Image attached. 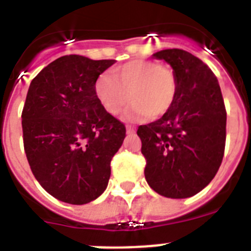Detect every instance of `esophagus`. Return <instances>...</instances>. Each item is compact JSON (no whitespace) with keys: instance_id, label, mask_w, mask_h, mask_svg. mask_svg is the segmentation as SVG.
I'll return each instance as SVG.
<instances>
[{"instance_id":"1","label":"esophagus","mask_w":251,"mask_h":251,"mask_svg":"<svg viewBox=\"0 0 251 251\" xmlns=\"http://www.w3.org/2000/svg\"><path fill=\"white\" fill-rule=\"evenodd\" d=\"M126 130H127V134H132V132H135V127L131 125L126 126Z\"/></svg>"}]
</instances>
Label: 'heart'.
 <instances>
[{"instance_id":"b5f03b06","label":"heart","mask_w":251,"mask_h":251,"mask_svg":"<svg viewBox=\"0 0 251 251\" xmlns=\"http://www.w3.org/2000/svg\"><path fill=\"white\" fill-rule=\"evenodd\" d=\"M94 90L109 115H119L131 100L130 115L156 120L174 104L178 81L170 67L152 60H131L113 68L112 76L99 77Z\"/></svg>"}]
</instances>
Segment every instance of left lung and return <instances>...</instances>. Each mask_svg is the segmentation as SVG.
Instances as JSON below:
<instances>
[{
    "mask_svg": "<svg viewBox=\"0 0 251 251\" xmlns=\"http://www.w3.org/2000/svg\"><path fill=\"white\" fill-rule=\"evenodd\" d=\"M174 69L178 91L170 111L138 127L147 183L161 196L187 199L217 174L226 147L227 112L211 69L179 49L153 54Z\"/></svg>",
    "mask_w": 251,
    "mask_h": 251,
    "instance_id": "left-lung-1",
    "label": "left lung"
}]
</instances>
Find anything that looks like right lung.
I'll return each mask as SVG.
<instances>
[{"label": "right lung", "instance_id": "obj_1", "mask_svg": "<svg viewBox=\"0 0 251 251\" xmlns=\"http://www.w3.org/2000/svg\"><path fill=\"white\" fill-rule=\"evenodd\" d=\"M115 62L66 55L28 89L22 112L26 160L41 187L63 202L82 205L104 192L112 157L125 139V125L101 107L94 90Z\"/></svg>", "mask_w": 251, "mask_h": 251}]
</instances>
